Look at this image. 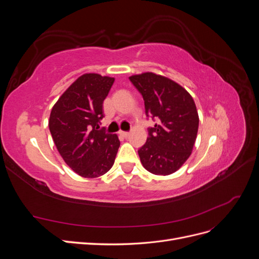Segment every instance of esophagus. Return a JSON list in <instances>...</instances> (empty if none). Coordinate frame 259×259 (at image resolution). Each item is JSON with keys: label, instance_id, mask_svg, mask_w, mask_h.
Returning a JSON list of instances; mask_svg holds the SVG:
<instances>
[{"label": "esophagus", "instance_id": "34e87169", "mask_svg": "<svg viewBox=\"0 0 259 259\" xmlns=\"http://www.w3.org/2000/svg\"><path fill=\"white\" fill-rule=\"evenodd\" d=\"M119 134H120L122 137H124V138H127V137L130 136V133H128V132H123V131H120V132H119Z\"/></svg>", "mask_w": 259, "mask_h": 259}]
</instances>
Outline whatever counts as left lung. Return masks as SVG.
<instances>
[{"mask_svg":"<svg viewBox=\"0 0 259 259\" xmlns=\"http://www.w3.org/2000/svg\"><path fill=\"white\" fill-rule=\"evenodd\" d=\"M130 81L142 94L146 115L156 120L138 150L140 161L154 175L174 173L190 156L197 138L199 115L193 98L176 82L152 72L132 75Z\"/></svg>","mask_w":259,"mask_h":259,"instance_id":"left-lung-1","label":"left lung"}]
</instances>
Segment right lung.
Masks as SVG:
<instances>
[{
    "mask_svg": "<svg viewBox=\"0 0 259 259\" xmlns=\"http://www.w3.org/2000/svg\"><path fill=\"white\" fill-rule=\"evenodd\" d=\"M113 82V77L83 74L52 109L49 127L57 150L67 165L85 178L106 174L119 150L117 136L99 130L104 100Z\"/></svg>",
    "mask_w": 259,
    "mask_h": 259,
    "instance_id": "obj_1",
    "label": "right lung"
}]
</instances>
